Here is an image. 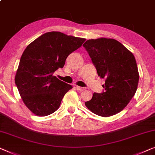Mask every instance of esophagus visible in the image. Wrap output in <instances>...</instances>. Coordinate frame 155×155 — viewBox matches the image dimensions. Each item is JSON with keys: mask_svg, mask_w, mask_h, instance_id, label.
Segmentation results:
<instances>
[{"mask_svg": "<svg viewBox=\"0 0 155 155\" xmlns=\"http://www.w3.org/2000/svg\"><path fill=\"white\" fill-rule=\"evenodd\" d=\"M75 87H76V89H77L78 90H79V91H83V90H84V89H85L84 87H79V86H76Z\"/></svg>", "mask_w": 155, "mask_h": 155, "instance_id": "1", "label": "esophagus"}]
</instances>
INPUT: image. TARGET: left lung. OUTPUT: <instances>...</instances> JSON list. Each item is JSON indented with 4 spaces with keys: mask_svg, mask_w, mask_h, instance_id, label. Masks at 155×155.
Returning <instances> with one entry per match:
<instances>
[{
    "mask_svg": "<svg viewBox=\"0 0 155 155\" xmlns=\"http://www.w3.org/2000/svg\"><path fill=\"white\" fill-rule=\"evenodd\" d=\"M83 47L90 57L98 75L105 79L102 93H94L85 102L96 115L110 117L122 111L135 94L139 80L133 54L115 39L88 40Z\"/></svg>",
    "mask_w": 155,
    "mask_h": 155,
    "instance_id": "8db88e82",
    "label": "left lung"
}]
</instances>
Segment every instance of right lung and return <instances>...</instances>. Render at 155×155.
<instances>
[{
	"instance_id": "right-lung-1",
	"label": "right lung",
	"mask_w": 155,
	"mask_h": 155,
	"mask_svg": "<svg viewBox=\"0 0 155 155\" xmlns=\"http://www.w3.org/2000/svg\"><path fill=\"white\" fill-rule=\"evenodd\" d=\"M84 41V38L52 31L26 47L15 81L24 104L35 115L44 117L54 113L65 94L73 88L54 73L64 67L68 56Z\"/></svg>"
}]
</instances>
